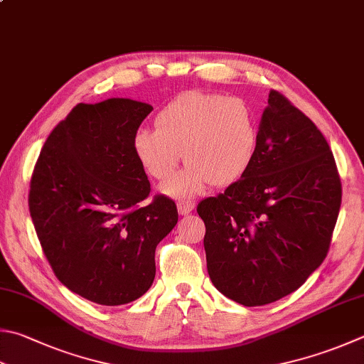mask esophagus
<instances>
[{
  "label": "esophagus",
  "mask_w": 364,
  "mask_h": 364,
  "mask_svg": "<svg viewBox=\"0 0 364 364\" xmlns=\"http://www.w3.org/2000/svg\"><path fill=\"white\" fill-rule=\"evenodd\" d=\"M195 208V203L193 201H179L177 203V209H179V214L181 215H188L191 210Z\"/></svg>",
  "instance_id": "1"
}]
</instances>
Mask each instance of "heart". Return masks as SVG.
Here are the masks:
<instances>
[{
  "label": "heart",
  "instance_id": "1",
  "mask_svg": "<svg viewBox=\"0 0 364 364\" xmlns=\"http://www.w3.org/2000/svg\"><path fill=\"white\" fill-rule=\"evenodd\" d=\"M259 129L255 111L239 97L188 92L163 107L155 129H139L133 150L141 166L166 181L181 161L190 163L164 191L177 198L196 195L205 185L226 187L247 174L255 161Z\"/></svg>",
  "mask_w": 364,
  "mask_h": 364
}]
</instances>
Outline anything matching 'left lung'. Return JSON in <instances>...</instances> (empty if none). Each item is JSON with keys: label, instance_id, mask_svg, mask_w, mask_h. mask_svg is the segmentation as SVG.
<instances>
[{"label": "left lung", "instance_id": "obj_1", "mask_svg": "<svg viewBox=\"0 0 364 364\" xmlns=\"http://www.w3.org/2000/svg\"><path fill=\"white\" fill-rule=\"evenodd\" d=\"M258 129L247 174L196 209L212 284L247 307L298 290L323 263L342 198L326 139L282 93L269 92Z\"/></svg>", "mask_w": 364, "mask_h": 364}]
</instances>
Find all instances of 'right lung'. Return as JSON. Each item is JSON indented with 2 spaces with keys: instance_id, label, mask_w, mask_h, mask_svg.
Returning <instances> with one entry per match:
<instances>
[{
  "instance_id": "obj_1",
  "label": "right lung",
  "mask_w": 364,
  "mask_h": 364,
  "mask_svg": "<svg viewBox=\"0 0 364 364\" xmlns=\"http://www.w3.org/2000/svg\"><path fill=\"white\" fill-rule=\"evenodd\" d=\"M154 111L111 98L79 102L47 138L30 183V215L55 276L101 306L132 303L155 279V249L177 208L150 193L133 138Z\"/></svg>"
}]
</instances>
